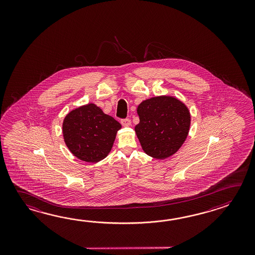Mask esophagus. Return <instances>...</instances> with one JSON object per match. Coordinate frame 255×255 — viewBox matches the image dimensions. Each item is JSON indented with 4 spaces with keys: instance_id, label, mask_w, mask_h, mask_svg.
<instances>
[{
    "instance_id": "1",
    "label": "esophagus",
    "mask_w": 255,
    "mask_h": 255,
    "mask_svg": "<svg viewBox=\"0 0 255 255\" xmlns=\"http://www.w3.org/2000/svg\"><path fill=\"white\" fill-rule=\"evenodd\" d=\"M121 124L124 127H129L131 125V121L129 119H125V120H121Z\"/></svg>"
}]
</instances>
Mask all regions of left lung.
<instances>
[{"label":"left lung","mask_w":255,"mask_h":255,"mask_svg":"<svg viewBox=\"0 0 255 255\" xmlns=\"http://www.w3.org/2000/svg\"><path fill=\"white\" fill-rule=\"evenodd\" d=\"M136 112L135 134L146 154L164 159L179 150L190 130V111L184 103L169 96L155 97L141 102Z\"/></svg>","instance_id":"1"}]
</instances>
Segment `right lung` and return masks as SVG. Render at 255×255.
Masks as SVG:
<instances>
[{
  "label": "right lung",
  "mask_w": 255,
  "mask_h": 255,
  "mask_svg": "<svg viewBox=\"0 0 255 255\" xmlns=\"http://www.w3.org/2000/svg\"><path fill=\"white\" fill-rule=\"evenodd\" d=\"M120 122L95 104L72 110L63 122V135L71 153L86 162L97 163L111 151Z\"/></svg>",
  "instance_id": "right-lung-1"
}]
</instances>
